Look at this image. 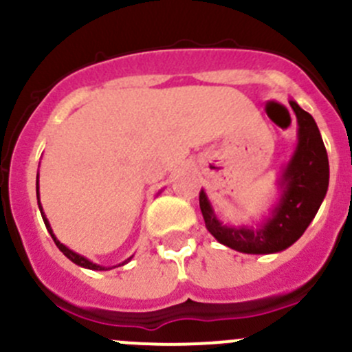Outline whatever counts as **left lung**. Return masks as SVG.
Masks as SVG:
<instances>
[{"label":"left lung","instance_id":"1","mask_svg":"<svg viewBox=\"0 0 352 352\" xmlns=\"http://www.w3.org/2000/svg\"><path fill=\"white\" fill-rule=\"evenodd\" d=\"M298 120V144L285 168L281 199L261 228L223 225L216 218L204 190L199 194L208 232L219 243L243 254H276L291 247L317 214L329 189V158L317 122L296 102L289 100Z\"/></svg>","mask_w":352,"mask_h":352}]
</instances>
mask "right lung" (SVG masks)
I'll return each mask as SVG.
<instances>
[{"label": "right lung", "instance_id": "add662e5", "mask_svg": "<svg viewBox=\"0 0 352 352\" xmlns=\"http://www.w3.org/2000/svg\"><path fill=\"white\" fill-rule=\"evenodd\" d=\"M37 204H38V209H41L42 219H44V223H45V228H47V232L51 233L52 240H54V243L58 245V248H59V250H61L63 254H65L66 257L69 258L71 262H74V264H76V265H81V267H85V269H91V271H107V267H102V265H98V264H94V262H91V261H88V258H87V257H83V255H80V254H76V252L69 250V248H67L66 245H63L61 242H59L58 239H56V235H54V233H52V228H51V225H49L47 218H45L44 211H42L41 199H38V175H37ZM131 258H133V257H129V258H127L126 262H122V264H119V265H124V264H127V262H129Z\"/></svg>", "mask_w": 352, "mask_h": 352}]
</instances>
